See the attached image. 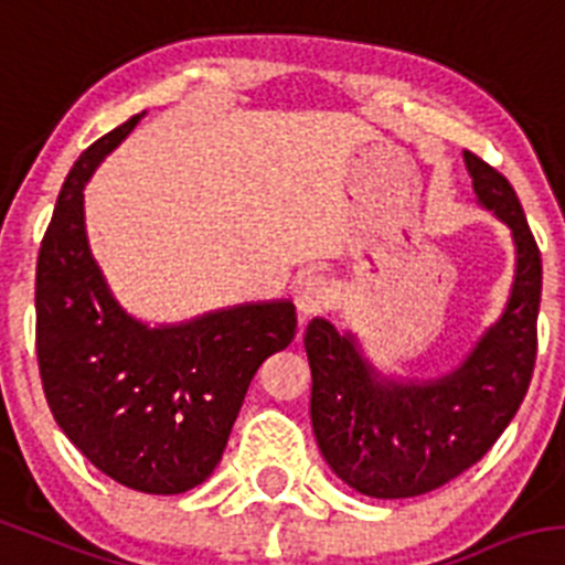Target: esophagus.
Here are the masks:
<instances>
[{
    "instance_id": "34e87169",
    "label": "esophagus",
    "mask_w": 565,
    "mask_h": 565,
    "mask_svg": "<svg viewBox=\"0 0 565 565\" xmlns=\"http://www.w3.org/2000/svg\"><path fill=\"white\" fill-rule=\"evenodd\" d=\"M294 302H297L299 319L308 322L310 317H319V313H324L333 305V288H330V282L322 274H308V277L297 282Z\"/></svg>"
}]
</instances>
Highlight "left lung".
<instances>
[{"label": "left lung", "instance_id": "obj_1", "mask_svg": "<svg viewBox=\"0 0 565 565\" xmlns=\"http://www.w3.org/2000/svg\"><path fill=\"white\" fill-rule=\"evenodd\" d=\"M479 206L507 224L515 277L501 317L439 377H397L364 355L359 335L310 319L305 330L310 423L341 482L372 499H412L443 488L493 448L519 412L537 353L541 252L510 181L465 151Z\"/></svg>", "mask_w": 565, "mask_h": 565}]
</instances>
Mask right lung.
<instances>
[{
	"label": "right lung",
	"instance_id": "add662e5",
	"mask_svg": "<svg viewBox=\"0 0 565 565\" xmlns=\"http://www.w3.org/2000/svg\"><path fill=\"white\" fill-rule=\"evenodd\" d=\"M142 114L81 153L35 266V350L61 431L114 482L193 490L221 462L257 366L297 333L291 299L243 302L175 324L131 317L89 248L83 188Z\"/></svg>",
	"mask_w": 565,
	"mask_h": 565
}]
</instances>
